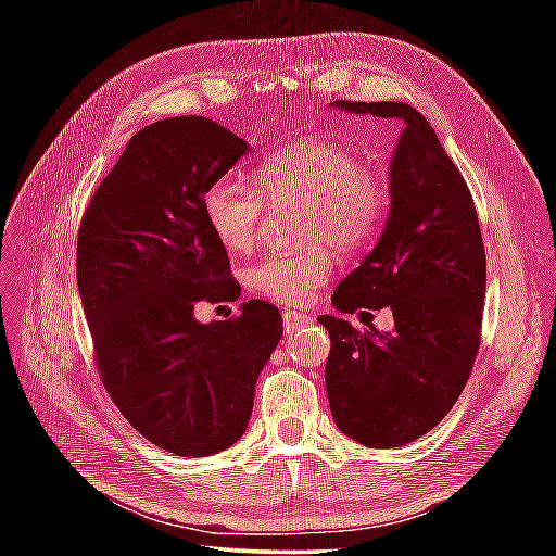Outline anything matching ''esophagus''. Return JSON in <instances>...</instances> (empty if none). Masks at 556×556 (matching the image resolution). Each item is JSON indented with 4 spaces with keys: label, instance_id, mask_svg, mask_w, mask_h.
<instances>
[{
    "label": "esophagus",
    "instance_id": "34e87169",
    "mask_svg": "<svg viewBox=\"0 0 556 556\" xmlns=\"http://www.w3.org/2000/svg\"><path fill=\"white\" fill-rule=\"evenodd\" d=\"M311 323H313V317H311V315L299 313V311H285V329H287V334L299 332L301 327L311 325Z\"/></svg>",
    "mask_w": 556,
    "mask_h": 556
}]
</instances>
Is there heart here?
<instances>
[{
    "instance_id": "obj_1",
    "label": "heart",
    "mask_w": 556,
    "mask_h": 556,
    "mask_svg": "<svg viewBox=\"0 0 556 556\" xmlns=\"http://www.w3.org/2000/svg\"><path fill=\"white\" fill-rule=\"evenodd\" d=\"M255 184L219 179L207 188L203 212L210 231L229 253L255 245L267 199L271 207H303V243L299 255H267L241 271L243 287L257 299L281 305L308 301L332 275L339 251H358L380 231L389 186L384 176L361 164L353 152L329 140H303L267 157Z\"/></svg>"
}]
</instances>
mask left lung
<instances>
[{
  "instance_id": "8db88e82",
  "label": "left lung",
  "mask_w": 556,
  "mask_h": 556,
  "mask_svg": "<svg viewBox=\"0 0 556 556\" xmlns=\"http://www.w3.org/2000/svg\"><path fill=\"white\" fill-rule=\"evenodd\" d=\"M329 108L404 122L380 241L332 296L339 313L389 308L394 329L356 332L341 317H317L332 339L325 384L337 428L394 448L430 432L464 392L480 346L485 245L464 176L418 110L346 100Z\"/></svg>"
}]
</instances>
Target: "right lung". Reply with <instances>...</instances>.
I'll use <instances>...</instances> for the list:
<instances>
[{"mask_svg": "<svg viewBox=\"0 0 556 556\" xmlns=\"http://www.w3.org/2000/svg\"><path fill=\"white\" fill-rule=\"evenodd\" d=\"M248 152L205 116L146 126L83 215L76 279L112 401L176 456L219 454L253 413L257 375L277 349L281 315L263 301L236 320L198 323V301H229V257L203 198Z\"/></svg>", "mask_w": 556, "mask_h": 556, "instance_id": "obj_1", "label": "right lung"}]
</instances>
